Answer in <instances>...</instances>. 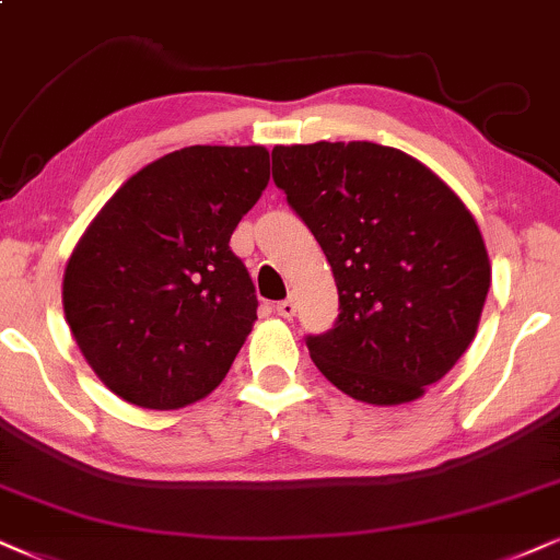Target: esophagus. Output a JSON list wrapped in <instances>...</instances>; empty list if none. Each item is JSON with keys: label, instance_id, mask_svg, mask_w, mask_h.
Returning a JSON list of instances; mask_svg holds the SVG:
<instances>
[{"label": "esophagus", "instance_id": "obj_1", "mask_svg": "<svg viewBox=\"0 0 560 560\" xmlns=\"http://www.w3.org/2000/svg\"><path fill=\"white\" fill-rule=\"evenodd\" d=\"M276 313H279L281 317H294V315H296V302H294V296H287V300L276 302Z\"/></svg>", "mask_w": 560, "mask_h": 560}]
</instances>
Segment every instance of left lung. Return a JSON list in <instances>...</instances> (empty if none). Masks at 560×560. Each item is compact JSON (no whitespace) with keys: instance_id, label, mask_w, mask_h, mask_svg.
Instances as JSON below:
<instances>
[{"instance_id":"1","label":"left lung","mask_w":560,"mask_h":560,"mask_svg":"<svg viewBox=\"0 0 560 560\" xmlns=\"http://www.w3.org/2000/svg\"><path fill=\"white\" fill-rule=\"evenodd\" d=\"M273 183L332 268L338 320L307 336L338 390L421 398L476 338L491 264L476 219L427 165L372 141L273 147Z\"/></svg>"}]
</instances>
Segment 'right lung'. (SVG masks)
I'll return each instance as SVG.
<instances>
[{
	"label": "right lung",
	"mask_w": 560,
	"mask_h": 560,
	"mask_svg": "<svg viewBox=\"0 0 560 560\" xmlns=\"http://www.w3.org/2000/svg\"><path fill=\"white\" fill-rule=\"evenodd\" d=\"M266 186V147H186L131 175L84 230L63 315L118 398L186 408L230 372L258 320L230 237Z\"/></svg>",
	"instance_id": "obj_1"
}]
</instances>
